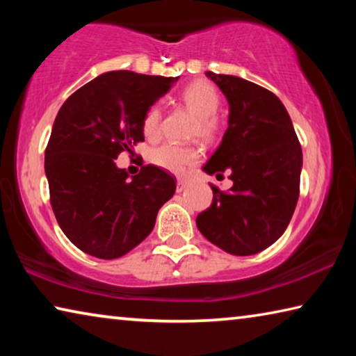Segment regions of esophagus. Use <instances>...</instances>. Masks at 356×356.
I'll use <instances>...</instances> for the list:
<instances>
[{"label":"esophagus","instance_id":"obj_1","mask_svg":"<svg viewBox=\"0 0 356 356\" xmlns=\"http://www.w3.org/2000/svg\"><path fill=\"white\" fill-rule=\"evenodd\" d=\"M186 185H188V182H186V180H184V179H179V180H177V186H176L177 193L184 191V190L186 188Z\"/></svg>","mask_w":356,"mask_h":356}]
</instances>
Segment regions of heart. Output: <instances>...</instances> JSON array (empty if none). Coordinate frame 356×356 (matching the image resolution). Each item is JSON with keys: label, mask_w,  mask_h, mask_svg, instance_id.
<instances>
[{"label": "heart", "mask_w": 356, "mask_h": 356, "mask_svg": "<svg viewBox=\"0 0 356 356\" xmlns=\"http://www.w3.org/2000/svg\"><path fill=\"white\" fill-rule=\"evenodd\" d=\"M184 104L197 114L195 131L201 138H212L216 134V118L213 114L220 106V95L212 84L207 81H195L188 84L182 92ZM161 131V110L159 106H150L143 118V134L149 140L159 138ZM200 160V152L193 146L166 143L155 147L150 152V161L155 166L168 172L184 176Z\"/></svg>", "instance_id": "1"}]
</instances>
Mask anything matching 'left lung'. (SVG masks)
Segmentation results:
<instances>
[{
  "label": "left lung",
  "instance_id": "1",
  "mask_svg": "<svg viewBox=\"0 0 356 356\" xmlns=\"http://www.w3.org/2000/svg\"><path fill=\"white\" fill-rule=\"evenodd\" d=\"M229 102V127L204 171L229 172L234 185H210L213 201L196 218L209 242L234 256L275 243L291 222L300 196L303 155L284 105L268 89L243 78L207 72Z\"/></svg>",
  "mask_w": 356,
  "mask_h": 356
}]
</instances>
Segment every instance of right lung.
<instances>
[{"instance_id":"right-lung-1","label":"right lung","mask_w":356,"mask_h":356,"mask_svg":"<svg viewBox=\"0 0 356 356\" xmlns=\"http://www.w3.org/2000/svg\"><path fill=\"white\" fill-rule=\"evenodd\" d=\"M179 76L106 72L64 102L45 149L50 204L72 243L99 259H118L152 232L176 177L143 166L129 180L114 163L144 141L143 118Z\"/></svg>"}]
</instances>
